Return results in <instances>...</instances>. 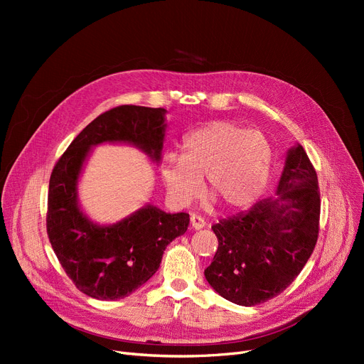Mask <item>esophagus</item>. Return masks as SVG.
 <instances>
[{
    "instance_id": "esophagus-1",
    "label": "esophagus",
    "mask_w": 364,
    "mask_h": 364,
    "mask_svg": "<svg viewBox=\"0 0 364 364\" xmlns=\"http://www.w3.org/2000/svg\"><path fill=\"white\" fill-rule=\"evenodd\" d=\"M190 225H192L193 230H200V228H203L206 225V223L202 217L193 214L192 217H190Z\"/></svg>"
}]
</instances>
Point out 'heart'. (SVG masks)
<instances>
[{"mask_svg":"<svg viewBox=\"0 0 364 364\" xmlns=\"http://www.w3.org/2000/svg\"><path fill=\"white\" fill-rule=\"evenodd\" d=\"M181 158L166 155L161 178L178 205L192 200L203 177L209 202L227 211L251 206L265 192L273 169V147L264 134L232 122H214L184 137Z\"/></svg>","mask_w":364,"mask_h":364,"instance_id":"heart-1","label":"heart"}]
</instances>
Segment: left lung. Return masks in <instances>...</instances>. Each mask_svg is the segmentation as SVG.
Returning a JSON list of instances; mask_svg holds the SVG:
<instances>
[{"mask_svg": "<svg viewBox=\"0 0 364 364\" xmlns=\"http://www.w3.org/2000/svg\"><path fill=\"white\" fill-rule=\"evenodd\" d=\"M318 218L317 174L296 143L286 151L274 196L213 225L218 250L205 279L223 298L243 307L274 298L311 257Z\"/></svg>", "mask_w": 364, "mask_h": 364, "instance_id": "1", "label": "left lung"}]
</instances>
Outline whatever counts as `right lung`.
<instances>
[{
    "mask_svg": "<svg viewBox=\"0 0 364 364\" xmlns=\"http://www.w3.org/2000/svg\"><path fill=\"white\" fill-rule=\"evenodd\" d=\"M165 117L162 107L110 109L76 136L51 172L50 243L76 288L91 298L114 301L131 295L158 272L165 247L187 230L188 214H169L149 202L113 224L92 221L80 203V178L95 146L128 144L161 164Z\"/></svg>",
    "mask_w": 364,
    "mask_h": 364,
    "instance_id": "1",
    "label": "right lung"
}]
</instances>
